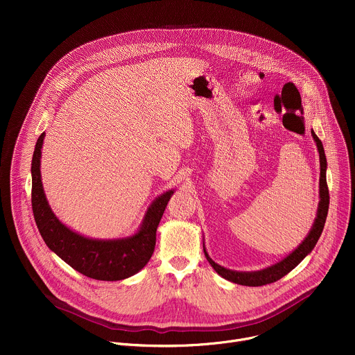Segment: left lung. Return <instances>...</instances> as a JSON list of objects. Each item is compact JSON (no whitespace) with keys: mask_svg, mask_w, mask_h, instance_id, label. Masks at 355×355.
I'll return each mask as SVG.
<instances>
[{"mask_svg":"<svg viewBox=\"0 0 355 355\" xmlns=\"http://www.w3.org/2000/svg\"><path fill=\"white\" fill-rule=\"evenodd\" d=\"M312 136L313 140L318 146V151H319V160H320V178H319V205H318V214L313 222L312 229L309 230L308 236L303 239V241L292 251L286 257H284L281 261L259 270V271H234V270H229L225 268L219 264H216L208 254V251L205 250V244H204V252L205 257L209 261V264L212 266V268L225 279L239 284V285H245V286H261V285H267L271 282H275L278 279H281L284 275H286L288 272H291L303 259H305L309 252L315 248L324 223H326V218H327V212H329V189H327V182H326V170H327V162H326V155H324V148L323 144L320 141V139L316 136V133L312 130Z\"/></svg>","mask_w":355,"mask_h":355,"instance_id":"left-lung-1","label":"left lung"}]
</instances>
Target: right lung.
<instances>
[{
	"mask_svg": "<svg viewBox=\"0 0 355 355\" xmlns=\"http://www.w3.org/2000/svg\"><path fill=\"white\" fill-rule=\"evenodd\" d=\"M44 133L36 141L32 157V211L46 245L85 277L99 281H121L137 274L150 260L156 245V232L175 189L157 196L147 208L139 230L122 239L85 237L67 227L53 214L46 199L40 159Z\"/></svg>",
	"mask_w": 355,
	"mask_h": 355,
	"instance_id": "obj_1",
	"label": "right lung"
}]
</instances>
